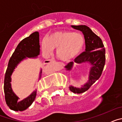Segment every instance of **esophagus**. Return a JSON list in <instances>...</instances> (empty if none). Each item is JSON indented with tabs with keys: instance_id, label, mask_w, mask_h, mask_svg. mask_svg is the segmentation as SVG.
<instances>
[{
	"instance_id": "1",
	"label": "esophagus",
	"mask_w": 122,
	"mask_h": 122,
	"mask_svg": "<svg viewBox=\"0 0 122 122\" xmlns=\"http://www.w3.org/2000/svg\"><path fill=\"white\" fill-rule=\"evenodd\" d=\"M55 62V60L54 59H49V60H46L45 62V63H46V64H48V63H52V62Z\"/></svg>"
}]
</instances>
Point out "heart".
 I'll return each instance as SVG.
<instances>
[{
	"instance_id": "heart-1",
	"label": "heart",
	"mask_w": 122,
	"mask_h": 122,
	"mask_svg": "<svg viewBox=\"0 0 122 122\" xmlns=\"http://www.w3.org/2000/svg\"><path fill=\"white\" fill-rule=\"evenodd\" d=\"M84 44V40L80 33L71 31H62L52 33L41 43L43 52L49 54L53 49L56 56L63 62H69L80 53Z\"/></svg>"
}]
</instances>
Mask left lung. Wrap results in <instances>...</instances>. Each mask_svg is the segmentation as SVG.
I'll return each mask as SVG.
<instances>
[{"instance_id":"1","label":"left lung","mask_w":122,"mask_h":122,"mask_svg":"<svg viewBox=\"0 0 122 122\" xmlns=\"http://www.w3.org/2000/svg\"><path fill=\"white\" fill-rule=\"evenodd\" d=\"M71 27L82 32L86 43V51L74 59V62L78 64L88 63L90 65L89 81L81 88L71 86L69 87L70 91L73 93H82L89 90L92 85L101 76L105 65V49L101 38L92 32L89 27L85 25H71ZM73 65V62L68 63L65 66L66 70L70 71Z\"/></svg>"}]
</instances>
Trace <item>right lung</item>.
Wrapping results in <instances>:
<instances>
[{
  "instance_id": "add662e5",
  "label": "right lung",
  "mask_w": 122,
  "mask_h": 122,
  "mask_svg": "<svg viewBox=\"0 0 122 122\" xmlns=\"http://www.w3.org/2000/svg\"><path fill=\"white\" fill-rule=\"evenodd\" d=\"M39 42V33L38 32L32 33L18 44L8 62L4 79V93L6 104L10 109L15 111H22L27 109L36 98V90H35L29 97L19 100L11 89V76L15 68L22 60L27 57H36L40 54ZM41 70L39 78L41 77Z\"/></svg>"
}]
</instances>
